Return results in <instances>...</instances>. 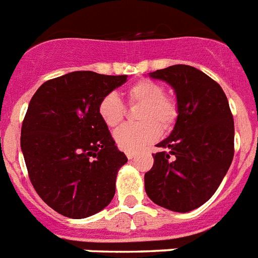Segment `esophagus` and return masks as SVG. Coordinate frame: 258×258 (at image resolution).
<instances>
[{"label":"esophagus","mask_w":258,"mask_h":258,"mask_svg":"<svg viewBox=\"0 0 258 258\" xmlns=\"http://www.w3.org/2000/svg\"><path fill=\"white\" fill-rule=\"evenodd\" d=\"M125 155H127L128 160H133L134 157H135V153L134 151H125Z\"/></svg>","instance_id":"34e87169"}]
</instances>
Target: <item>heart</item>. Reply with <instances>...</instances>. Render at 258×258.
<instances>
[{"instance_id": "1", "label": "heart", "mask_w": 258, "mask_h": 258, "mask_svg": "<svg viewBox=\"0 0 258 258\" xmlns=\"http://www.w3.org/2000/svg\"><path fill=\"white\" fill-rule=\"evenodd\" d=\"M130 105H141L137 124H124L113 134L115 142L121 150L137 151L147 143L157 141L161 130L169 133L176 125L180 107L178 101L165 93V86L150 78L134 82L125 90ZM97 112L104 124L115 128L124 120L125 105L116 93L105 94L98 103Z\"/></svg>"}]
</instances>
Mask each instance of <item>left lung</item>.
Masks as SVG:
<instances>
[{"label":"left lung","mask_w":258,"mask_h":258,"mask_svg":"<svg viewBox=\"0 0 258 258\" xmlns=\"http://www.w3.org/2000/svg\"><path fill=\"white\" fill-rule=\"evenodd\" d=\"M176 90L180 116L157 145L145 189L155 204L188 212L215 194L234 157V119L221 85L199 69L174 64L150 73Z\"/></svg>","instance_id":"1"}]
</instances>
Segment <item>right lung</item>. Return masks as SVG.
Segmentation results:
<instances>
[{
	"label": "right lung",
	"mask_w": 258,
	"mask_h": 258,
	"mask_svg": "<svg viewBox=\"0 0 258 258\" xmlns=\"http://www.w3.org/2000/svg\"><path fill=\"white\" fill-rule=\"evenodd\" d=\"M127 76L73 72L43 84L21 125V150L36 194L60 215L82 219L115 195L117 170L127 162L97 107Z\"/></svg>",
	"instance_id": "right-lung-1"
}]
</instances>
